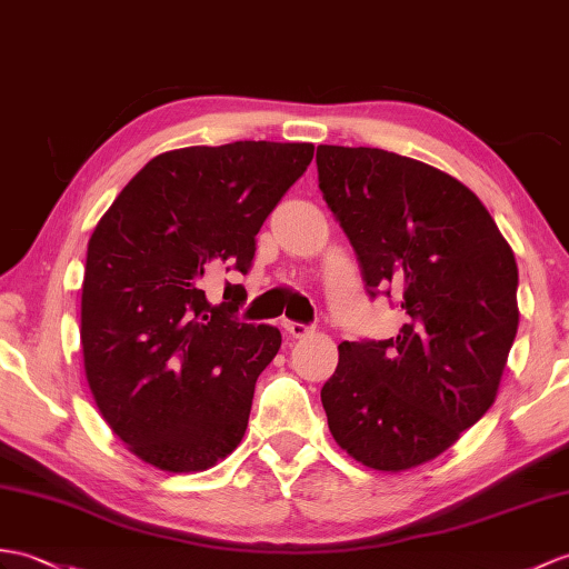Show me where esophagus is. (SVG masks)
Returning <instances> with one entry per match:
<instances>
[{
	"mask_svg": "<svg viewBox=\"0 0 569 569\" xmlns=\"http://www.w3.org/2000/svg\"><path fill=\"white\" fill-rule=\"evenodd\" d=\"M283 327H286V332L293 337V339H302V337H308L312 332V327L302 325V322H283Z\"/></svg>",
	"mask_w": 569,
	"mask_h": 569,
	"instance_id": "obj_1",
	"label": "esophagus"
}]
</instances>
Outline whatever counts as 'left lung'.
Masks as SVG:
<instances>
[{"label": "left lung", "mask_w": 569, "mask_h": 569, "mask_svg": "<svg viewBox=\"0 0 569 569\" xmlns=\"http://www.w3.org/2000/svg\"><path fill=\"white\" fill-rule=\"evenodd\" d=\"M322 198L398 337L341 341L322 386L335 441L398 472L451 448L497 398L517 337L519 269L497 222L446 171L378 148H317Z\"/></svg>", "instance_id": "1"}]
</instances>
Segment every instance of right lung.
I'll use <instances>...</instances> for the list:
<instances>
[{"instance_id":"obj_1","label":"right lung","mask_w":569,"mask_h":569,"mask_svg":"<svg viewBox=\"0 0 569 569\" xmlns=\"http://www.w3.org/2000/svg\"><path fill=\"white\" fill-rule=\"evenodd\" d=\"M310 142L240 140L181 148L144 164L87 247L82 351L113 433L167 472L216 466L242 441L254 386L281 349L271 325L240 322L257 232L308 169Z\"/></svg>"}]
</instances>
